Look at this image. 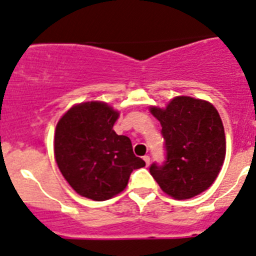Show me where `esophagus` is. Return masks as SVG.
Segmentation results:
<instances>
[{
  "mask_svg": "<svg viewBox=\"0 0 256 256\" xmlns=\"http://www.w3.org/2000/svg\"><path fill=\"white\" fill-rule=\"evenodd\" d=\"M143 160H144V161H146V166H150V156H144Z\"/></svg>",
  "mask_w": 256,
  "mask_h": 256,
  "instance_id": "obj_1",
  "label": "esophagus"
}]
</instances>
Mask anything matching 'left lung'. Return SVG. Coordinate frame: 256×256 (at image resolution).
<instances>
[{"instance_id": "8db88e82", "label": "left lung", "mask_w": 256, "mask_h": 256, "mask_svg": "<svg viewBox=\"0 0 256 256\" xmlns=\"http://www.w3.org/2000/svg\"><path fill=\"white\" fill-rule=\"evenodd\" d=\"M150 113L162 126L166 160L150 172L166 194L188 200L206 190L226 158V134L215 106L190 96H176L165 110Z\"/></svg>"}]
</instances>
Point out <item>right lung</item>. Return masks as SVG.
I'll list each match as a JSON object with an SVG mask.
<instances>
[{"label": "right lung", "instance_id": "right-lung-1", "mask_svg": "<svg viewBox=\"0 0 256 256\" xmlns=\"http://www.w3.org/2000/svg\"><path fill=\"white\" fill-rule=\"evenodd\" d=\"M120 113L102 102L72 106L59 120L54 153L58 168L78 194L106 201L125 190L132 170L146 162L131 140L113 130Z\"/></svg>", "mask_w": 256, "mask_h": 256}]
</instances>
